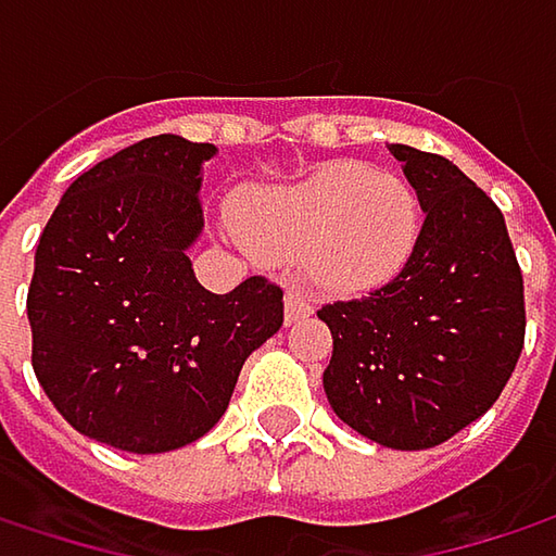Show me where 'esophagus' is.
<instances>
[{"instance_id": "obj_1", "label": "esophagus", "mask_w": 556, "mask_h": 556, "mask_svg": "<svg viewBox=\"0 0 556 556\" xmlns=\"http://www.w3.org/2000/svg\"><path fill=\"white\" fill-rule=\"evenodd\" d=\"M312 312H315V305H312V295H308L305 289L292 286V289L286 292V321H289V325H295V321H305Z\"/></svg>"}]
</instances>
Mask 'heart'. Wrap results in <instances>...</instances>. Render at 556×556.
<instances>
[{"instance_id": "1", "label": "heart", "mask_w": 556, "mask_h": 556, "mask_svg": "<svg viewBox=\"0 0 556 556\" xmlns=\"http://www.w3.org/2000/svg\"><path fill=\"white\" fill-rule=\"evenodd\" d=\"M235 225L270 261H299L331 292H367L395 277L421 235L412 182L367 164H325L295 182L238 195Z\"/></svg>"}]
</instances>
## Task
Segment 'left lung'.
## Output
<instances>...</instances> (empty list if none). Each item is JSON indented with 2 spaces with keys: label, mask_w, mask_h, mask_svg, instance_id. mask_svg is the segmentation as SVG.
I'll return each mask as SVG.
<instances>
[{
  "label": "left lung",
  "mask_w": 556,
  "mask_h": 556,
  "mask_svg": "<svg viewBox=\"0 0 556 556\" xmlns=\"http://www.w3.org/2000/svg\"><path fill=\"white\" fill-rule=\"evenodd\" d=\"M389 151L425 225L387 286L321 305L334 338L325 395L357 434L425 451L500 399L525 344V286L500 205L470 176L441 154Z\"/></svg>",
  "instance_id": "obj_1"
}]
</instances>
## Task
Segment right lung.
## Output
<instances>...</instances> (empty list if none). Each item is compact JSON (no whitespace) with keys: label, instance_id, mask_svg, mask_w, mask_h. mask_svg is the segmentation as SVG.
Returning <instances> with one entry per match:
<instances>
[{"label":"right lung","instance_id":"add662e5","mask_svg":"<svg viewBox=\"0 0 556 556\" xmlns=\"http://www.w3.org/2000/svg\"><path fill=\"white\" fill-rule=\"evenodd\" d=\"M215 144L144 138L63 192L28 286L31 367L86 438L131 454L199 441L225 415L244 361L282 325V289L199 286L202 164Z\"/></svg>","mask_w":556,"mask_h":556}]
</instances>
